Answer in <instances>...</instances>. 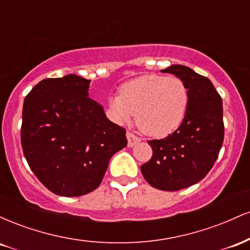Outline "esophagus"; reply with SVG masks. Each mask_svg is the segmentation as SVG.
<instances>
[{
	"label": "esophagus",
	"instance_id": "1",
	"mask_svg": "<svg viewBox=\"0 0 250 250\" xmlns=\"http://www.w3.org/2000/svg\"><path fill=\"white\" fill-rule=\"evenodd\" d=\"M127 140H128V147H133V146L136 145L137 142L141 141V139H140L139 136H136V135L130 133V131H127Z\"/></svg>",
	"mask_w": 250,
	"mask_h": 250
}]
</instances>
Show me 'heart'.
I'll return each instance as SVG.
<instances>
[{
	"label": "heart",
	"mask_w": 250,
	"mask_h": 250,
	"mask_svg": "<svg viewBox=\"0 0 250 250\" xmlns=\"http://www.w3.org/2000/svg\"><path fill=\"white\" fill-rule=\"evenodd\" d=\"M189 89L176 76L148 74L123 83L109 109L119 122L135 114L137 128L149 136L163 137L176 130L187 114Z\"/></svg>",
	"instance_id": "obj_1"
}]
</instances>
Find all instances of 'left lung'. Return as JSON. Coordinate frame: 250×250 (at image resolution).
I'll return each mask as SVG.
<instances>
[{
    "label": "left lung",
    "mask_w": 250,
    "mask_h": 250,
    "mask_svg": "<svg viewBox=\"0 0 250 250\" xmlns=\"http://www.w3.org/2000/svg\"><path fill=\"white\" fill-rule=\"evenodd\" d=\"M161 71L183 80L190 100L173 134L148 141L153 156L141 166V171L151 187L176 191L202 180L219 156L225 137L222 99L210 80L186 65L174 64Z\"/></svg>",
    "instance_id": "8db88e82"
}]
</instances>
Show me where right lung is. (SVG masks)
<instances>
[{
    "label": "right lung",
    "instance_id": "add662e5",
    "mask_svg": "<svg viewBox=\"0 0 250 250\" xmlns=\"http://www.w3.org/2000/svg\"><path fill=\"white\" fill-rule=\"evenodd\" d=\"M90 80H42L25 96L21 143L35 176L51 193L74 197L95 190L110 157L127 146L125 129L88 97Z\"/></svg>",
    "mask_w": 250,
    "mask_h": 250
}]
</instances>
